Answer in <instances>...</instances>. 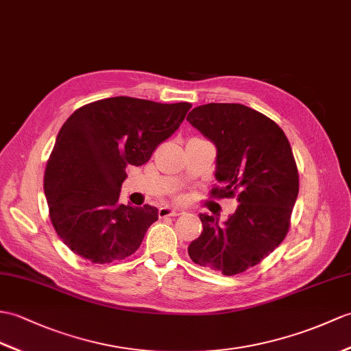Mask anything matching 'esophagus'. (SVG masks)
Here are the masks:
<instances>
[{"label": "esophagus", "mask_w": 351, "mask_h": 351, "mask_svg": "<svg viewBox=\"0 0 351 351\" xmlns=\"http://www.w3.org/2000/svg\"><path fill=\"white\" fill-rule=\"evenodd\" d=\"M185 210L179 209V208H169V206H162L158 209V217L160 218H166V217H179L184 215Z\"/></svg>", "instance_id": "obj_1"}]
</instances>
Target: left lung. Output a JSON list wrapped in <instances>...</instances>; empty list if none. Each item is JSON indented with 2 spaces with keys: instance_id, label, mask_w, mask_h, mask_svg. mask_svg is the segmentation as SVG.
I'll list each match as a JSON object with an SVG mask.
<instances>
[{
  "instance_id": "8db88e82",
  "label": "left lung",
  "mask_w": 351,
  "mask_h": 351,
  "mask_svg": "<svg viewBox=\"0 0 351 351\" xmlns=\"http://www.w3.org/2000/svg\"><path fill=\"white\" fill-rule=\"evenodd\" d=\"M186 121L217 146L213 197H238L227 221L200 214L203 232L189 245L195 265L236 275L258 265L280 245L299 193L291 146L272 119L236 103L194 108Z\"/></svg>"
}]
</instances>
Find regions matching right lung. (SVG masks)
Segmentation results:
<instances>
[{"instance_id":"obj_1","label":"right lung","mask_w":351,"mask_h":351,"mask_svg":"<svg viewBox=\"0 0 351 351\" xmlns=\"http://www.w3.org/2000/svg\"><path fill=\"white\" fill-rule=\"evenodd\" d=\"M190 108L110 97L64 122L46 165L45 194L55 232L75 254L104 265L141 247L158 209L118 202L125 167L145 165Z\"/></svg>"}]
</instances>
